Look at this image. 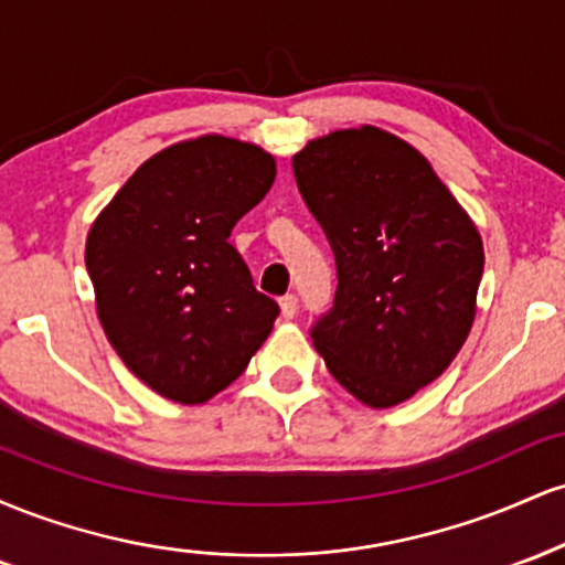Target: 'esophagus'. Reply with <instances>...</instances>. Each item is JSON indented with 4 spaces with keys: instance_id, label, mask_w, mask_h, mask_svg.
<instances>
[{
    "instance_id": "esophagus-1",
    "label": "esophagus",
    "mask_w": 565,
    "mask_h": 565,
    "mask_svg": "<svg viewBox=\"0 0 565 565\" xmlns=\"http://www.w3.org/2000/svg\"><path fill=\"white\" fill-rule=\"evenodd\" d=\"M278 308H281V316L287 321H291L297 316V297L295 295H287V297H281V300H278Z\"/></svg>"
}]
</instances>
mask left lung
Here are the masks:
<instances>
[{"mask_svg":"<svg viewBox=\"0 0 565 565\" xmlns=\"http://www.w3.org/2000/svg\"><path fill=\"white\" fill-rule=\"evenodd\" d=\"M291 167L340 278L313 345L355 401L404 404L468 340L483 274L481 233L430 161L387 129H334L308 140Z\"/></svg>","mask_w":565,"mask_h":565,"instance_id":"left-lung-1","label":"left lung"}]
</instances>
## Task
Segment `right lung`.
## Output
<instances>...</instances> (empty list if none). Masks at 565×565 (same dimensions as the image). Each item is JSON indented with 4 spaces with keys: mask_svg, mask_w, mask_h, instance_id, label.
<instances>
[{
    "mask_svg": "<svg viewBox=\"0 0 565 565\" xmlns=\"http://www.w3.org/2000/svg\"><path fill=\"white\" fill-rule=\"evenodd\" d=\"M274 180L265 148L199 135L142 161L89 225L84 263L103 332L174 404L215 398L274 332L278 305L228 244Z\"/></svg>",
    "mask_w": 565,
    "mask_h": 565,
    "instance_id": "obj_1",
    "label": "right lung"
}]
</instances>
